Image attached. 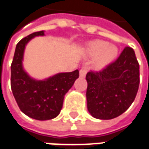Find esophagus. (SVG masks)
I'll list each match as a JSON object with an SVG mask.
<instances>
[{
    "label": "esophagus",
    "instance_id": "1",
    "mask_svg": "<svg viewBox=\"0 0 149 149\" xmlns=\"http://www.w3.org/2000/svg\"><path fill=\"white\" fill-rule=\"evenodd\" d=\"M86 73H87V68H83L80 70V77H85Z\"/></svg>",
    "mask_w": 149,
    "mask_h": 149
}]
</instances>
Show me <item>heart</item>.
Segmentation results:
<instances>
[{
	"instance_id": "b5f03b06",
	"label": "heart",
	"mask_w": 149,
	"mask_h": 149,
	"mask_svg": "<svg viewBox=\"0 0 149 149\" xmlns=\"http://www.w3.org/2000/svg\"><path fill=\"white\" fill-rule=\"evenodd\" d=\"M88 53L91 57H97L95 67L101 69L106 67L115 59L118 55V47L114 45H109L106 41L96 40L88 45Z\"/></svg>"
}]
</instances>
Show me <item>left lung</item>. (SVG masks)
Segmentation results:
<instances>
[{"label": "left lung", "mask_w": 149, "mask_h": 149, "mask_svg": "<svg viewBox=\"0 0 149 149\" xmlns=\"http://www.w3.org/2000/svg\"><path fill=\"white\" fill-rule=\"evenodd\" d=\"M87 108L94 118L112 119L124 113L136 98L140 65L132 47H126L114 62L86 74Z\"/></svg>", "instance_id": "1"}]
</instances>
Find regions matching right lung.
<instances>
[{"label": "right lung", "instance_id": "obj_1", "mask_svg": "<svg viewBox=\"0 0 149 149\" xmlns=\"http://www.w3.org/2000/svg\"><path fill=\"white\" fill-rule=\"evenodd\" d=\"M44 31L32 33L20 40L16 46L11 64V89L20 110L37 120H48L59 115L64 95L79 77L77 69L71 72L57 73L47 79L38 81L31 78L22 67L24 51L30 40L43 36Z\"/></svg>", "mask_w": 149, "mask_h": 149}]
</instances>
